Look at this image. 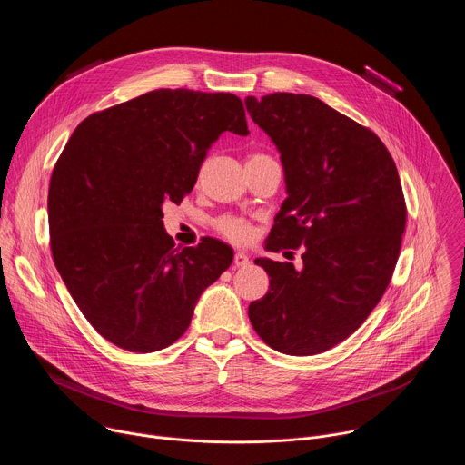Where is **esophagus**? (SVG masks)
Wrapping results in <instances>:
<instances>
[{
	"mask_svg": "<svg viewBox=\"0 0 465 465\" xmlns=\"http://www.w3.org/2000/svg\"><path fill=\"white\" fill-rule=\"evenodd\" d=\"M246 264H250V257L244 252H235L233 253V267L235 269H244Z\"/></svg>",
	"mask_w": 465,
	"mask_h": 465,
	"instance_id": "1",
	"label": "esophagus"
}]
</instances>
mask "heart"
Masks as SVG:
<instances>
[{"label":"heart","instance_id":"b5f03b06","mask_svg":"<svg viewBox=\"0 0 465 465\" xmlns=\"http://www.w3.org/2000/svg\"><path fill=\"white\" fill-rule=\"evenodd\" d=\"M253 156H262V154H253ZM213 228L221 237H224L235 244H244L253 235L252 223L248 219L237 217V215H223V217L215 219Z\"/></svg>","mask_w":465,"mask_h":465}]
</instances>
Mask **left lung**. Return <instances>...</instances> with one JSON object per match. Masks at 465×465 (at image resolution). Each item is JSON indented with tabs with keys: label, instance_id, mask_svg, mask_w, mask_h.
Instances as JSON below:
<instances>
[{
	"label": "left lung",
	"instance_id": "obj_1",
	"mask_svg": "<svg viewBox=\"0 0 465 465\" xmlns=\"http://www.w3.org/2000/svg\"><path fill=\"white\" fill-rule=\"evenodd\" d=\"M246 110L276 143L289 193L267 248H303L300 271L255 259L271 287L248 316L280 353H323L355 333L391 280L407 224L401 180L375 132L316 97H246Z\"/></svg>",
	"mask_w": 465,
	"mask_h": 465
}]
</instances>
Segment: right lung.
I'll use <instances>...</instances> for the list:
<instances>
[{"mask_svg": "<svg viewBox=\"0 0 465 465\" xmlns=\"http://www.w3.org/2000/svg\"><path fill=\"white\" fill-rule=\"evenodd\" d=\"M226 130L248 134L237 95L162 88L88 115L56 160L47 196L54 267L117 348L153 353L176 342L198 296L232 264V248L212 237L174 248L162 221Z\"/></svg>", "mask_w": 465, "mask_h": 465, "instance_id": "right-lung-1", "label": "right lung"}]
</instances>
